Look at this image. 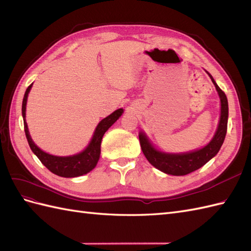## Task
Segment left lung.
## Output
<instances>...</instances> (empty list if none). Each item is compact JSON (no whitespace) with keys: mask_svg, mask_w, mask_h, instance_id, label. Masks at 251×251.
I'll use <instances>...</instances> for the list:
<instances>
[{"mask_svg":"<svg viewBox=\"0 0 251 251\" xmlns=\"http://www.w3.org/2000/svg\"><path fill=\"white\" fill-rule=\"evenodd\" d=\"M208 75L211 81L214 82L220 100H221V117H220L219 126L214 138L206 147L186 154H165L155 150L143 133L139 134V141L144 156L151 165L165 174L174 175V176H184L196 170H199L217 155L224 142L227 132V119H228V101H227L225 93L220 89L211 75L209 73Z\"/></svg>","mask_w":251,"mask_h":251,"instance_id":"left-lung-1","label":"left lung"}]
</instances>
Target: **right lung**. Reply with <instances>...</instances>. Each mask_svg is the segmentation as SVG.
<instances>
[{
	"instance_id": "obj_1",
	"label": "right lung",
	"mask_w": 251,
	"mask_h": 251,
	"mask_svg": "<svg viewBox=\"0 0 251 251\" xmlns=\"http://www.w3.org/2000/svg\"><path fill=\"white\" fill-rule=\"evenodd\" d=\"M32 87V83L30 85L24 95V100H23L22 104V114L23 118H24V130L26 134V138L28 140L29 147L31 149L33 153L40 159L41 162L46 166V168L52 172L53 174L57 175L60 177L65 178H73V177H78L81 175H85L92 171L96 164L98 159H100V144L101 139L104 133L108 131V128L115 123V121L121 116L124 110L118 109L115 112H113L111 115L108 117L103 118L98 126H96V130L94 132L93 138L91 140L88 148L81 151V153L77 155H73L69 157H57V156H52L47 153H45L41 149L37 148L34 142L32 141L31 137H30L28 127L26 124V103H27V97L30 89Z\"/></svg>"
}]
</instances>
